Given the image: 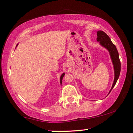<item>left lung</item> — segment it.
Wrapping results in <instances>:
<instances>
[{"label": "left lung", "mask_w": 133, "mask_h": 133, "mask_svg": "<svg viewBox=\"0 0 133 133\" xmlns=\"http://www.w3.org/2000/svg\"><path fill=\"white\" fill-rule=\"evenodd\" d=\"M97 41L99 42V43L101 46L104 47L109 52L111 60H112L113 66L114 69V80L113 82L112 86L108 94L110 92L113 88L115 85L116 82L121 72V62L119 58V54L117 49L112 42L111 41L110 38L109 36L102 30L97 31Z\"/></svg>", "instance_id": "left-lung-1"}]
</instances>
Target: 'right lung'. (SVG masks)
Returning <instances> with one entry per match:
<instances>
[{
	"label": "right lung",
	"instance_id": "right-lung-1",
	"mask_svg": "<svg viewBox=\"0 0 133 133\" xmlns=\"http://www.w3.org/2000/svg\"><path fill=\"white\" fill-rule=\"evenodd\" d=\"M17 46H18V44H17ZM64 75H65V73H62V74H61V75L60 76V85H61V83H62L63 78V77H64Z\"/></svg>",
	"mask_w": 133,
	"mask_h": 133
}]
</instances>
